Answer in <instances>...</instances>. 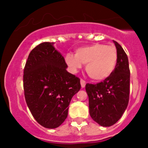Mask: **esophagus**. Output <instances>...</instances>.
Listing matches in <instances>:
<instances>
[{
	"mask_svg": "<svg viewBox=\"0 0 148 148\" xmlns=\"http://www.w3.org/2000/svg\"><path fill=\"white\" fill-rule=\"evenodd\" d=\"M80 82H81V86H82V88H84V87H85V85H86L85 81L83 80V79H81Z\"/></svg>",
	"mask_w": 148,
	"mask_h": 148,
	"instance_id": "esophagus-1",
	"label": "esophagus"
}]
</instances>
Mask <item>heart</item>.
Here are the masks:
<instances>
[{
    "mask_svg": "<svg viewBox=\"0 0 148 148\" xmlns=\"http://www.w3.org/2000/svg\"><path fill=\"white\" fill-rule=\"evenodd\" d=\"M67 65L74 71L86 64V72L95 81H103L112 75L118 62V53L114 46L94 44L78 48L75 56H65Z\"/></svg>",
    "mask_w": 148,
    "mask_h": 148,
    "instance_id": "obj_1",
    "label": "heart"
}]
</instances>
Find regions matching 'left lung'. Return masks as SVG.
<instances>
[{
  "label": "left lung",
  "instance_id": "8db88e82",
  "mask_svg": "<svg viewBox=\"0 0 148 148\" xmlns=\"http://www.w3.org/2000/svg\"><path fill=\"white\" fill-rule=\"evenodd\" d=\"M118 62L112 75L96 84H87L91 118L102 127L116 124L127 107L130 95V69L128 58L121 46L113 40Z\"/></svg>",
  "mask_w": 148,
  "mask_h": 148
}]
</instances>
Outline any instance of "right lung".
Wrapping results in <instances>:
<instances>
[{
	"instance_id": "obj_1",
	"label": "right lung",
	"mask_w": 148,
	"mask_h": 148,
	"mask_svg": "<svg viewBox=\"0 0 148 148\" xmlns=\"http://www.w3.org/2000/svg\"><path fill=\"white\" fill-rule=\"evenodd\" d=\"M66 67L64 58L50 42L35 47L26 62V102L35 119L46 128L58 127L64 121L70 101L81 89L80 79Z\"/></svg>"
}]
</instances>
